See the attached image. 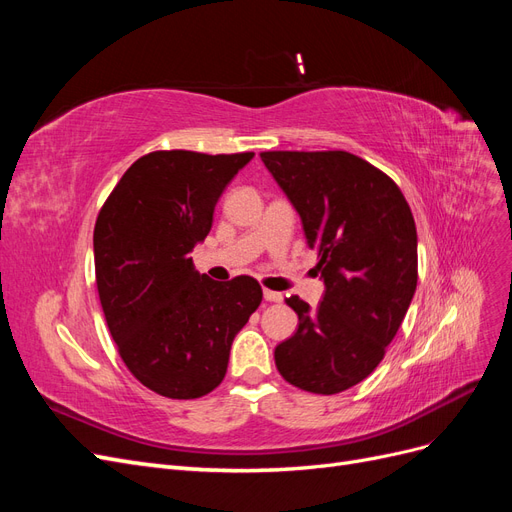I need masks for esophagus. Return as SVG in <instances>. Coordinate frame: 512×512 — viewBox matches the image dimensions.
Instances as JSON below:
<instances>
[{"instance_id":"1","label":"esophagus","mask_w":512,"mask_h":512,"mask_svg":"<svg viewBox=\"0 0 512 512\" xmlns=\"http://www.w3.org/2000/svg\"><path fill=\"white\" fill-rule=\"evenodd\" d=\"M265 301H271V303H280L282 299H284V294L282 292H275V290H269V288H265Z\"/></svg>"}]
</instances>
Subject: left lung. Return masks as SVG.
Masks as SVG:
<instances>
[{
  "label": "left lung",
  "instance_id": "1",
  "mask_svg": "<svg viewBox=\"0 0 512 512\" xmlns=\"http://www.w3.org/2000/svg\"><path fill=\"white\" fill-rule=\"evenodd\" d=\"M260 158L297 209L324 280L316 309L286 299L299 329L275 348L277 371L297 389L342 393L378 367L414 297L412 211L389 175L348 151H262Z\"/></svg>",
  "mask_w": 512,
  "mask_h": 512
}]
</instances>
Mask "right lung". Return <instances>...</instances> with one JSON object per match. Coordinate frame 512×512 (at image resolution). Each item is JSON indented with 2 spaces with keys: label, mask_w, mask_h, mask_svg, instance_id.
<instances>
[{
  "label": "right lung",
  "mask_w": 512,
  "mask_h": 512,
  "mask_svg": "<svg viewBox=\"0 0 512 512\" xmlns=\"http://www.w3.org/2000/svg\"><path fill=\"white\" fill-rule=\"evenodd\" d=\"M252 158L147 153L98 213L96 284L108 331L132 376L162 397L211 393L226 376L232 339L262 301L254 277L213 282L190 258L226 185Z\"/></svg>",
  "instance_id": "1"
}]
</instances>
